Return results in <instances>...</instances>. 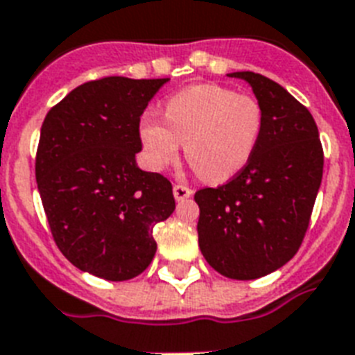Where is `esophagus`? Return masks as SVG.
<instances>
[{
  "mask_svg": "<svg viewBox=\"0 0 355 355\" xmlns=\"http://www.w3.org/2000/svg\"><path fill=\"white\" fill-rule=\"evenodd\" d=\"M192 196V189H189L187 185H174V198L178 201H185L187 198Z\"/></svg>",
  "mask_w": 355,
  "mask_h": 355,
  "instance_id": "34e87169",
  "label": "esophagus"
}]
</instances>
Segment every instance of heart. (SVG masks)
Instances as JSON below:
<instances>
[{
    "label": "heart",
    "instance_id": "b5f03b06",
    "mask_svg": "<svg viewBox=\"0 0 355 355\" xmlns=\"http://www.w3.org/2000/svg\"><path fill=\"white\" fill-rule=\"evenodd\" d=\"M164 124L144 119L139 128L146 163L166 168L183 144L187 161L209 183H223L249 163L262 132L263 113L251 95L218 84H196L164 102Z\"/></svg>",
    "mask_w": 355,
    "mask_h": 355
}]
</instances>
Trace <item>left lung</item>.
I'll use <instances>...</instances> for the list:
<instances>
[{
	"instance_id": "obj_1",
	"label": "left lung",
	"mask_w": 355,
	"mask_h": 355,
	"mask_svg": "<svg viewBox=\"0 0 355 355\" xmlns=\"http://www.w3.org/2000/svg\"><path fill=\"white\" fill-rule=\"evenodd\" d=\"M251 86L263 113L249 163L229 183L201 189L198 242L220 275L253 280L299 251L322 181L319 130L311 113L277 82L251 71L229 73Z\"/></svg>"
}]
</instances>
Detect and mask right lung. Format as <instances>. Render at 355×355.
Masks as SVG:
<instances>
[{"label":"right lung","mask_w":355,"mask_h":355,"mask_svg":"<svg viewBox=\"0 0 355 355\" xmlns=\"http://www.w3.org/2000/svg\"><path fill=\"white\" fill-rule=\"evenodd\" d=\"M168 78L107 76L67 93L45 117L36 183L56 245L98 279L130 280L157 251L155 223L174 212L172 185L137 166L141 115Z\"/></svg>","instance_id":"1"}]
</instances>
